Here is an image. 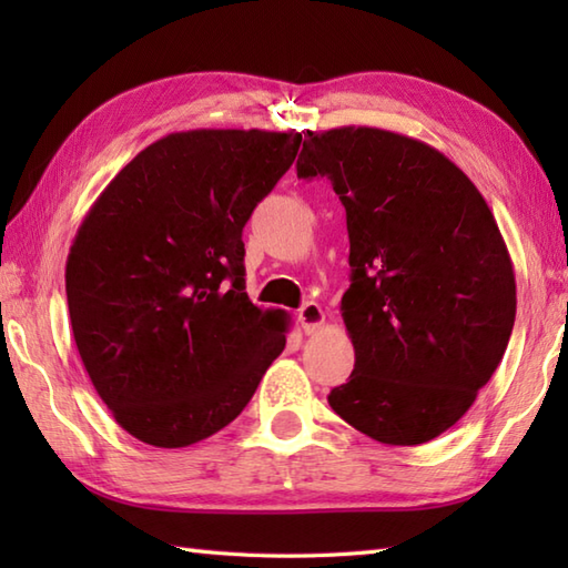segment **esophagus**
Listing matches in <instances>:
<instances>
[{"label": "esophagus", "mask_w": 568, "mask_h": 568, "mask_svg": "<svg viewBox=\"0 0 568 568\" xmlns=\"http://www.w3.org/2000/svg\"><path fill=\"white\" fill-rule=\"evenodd\" d=\"M297 320H300V324H303L305 334H312V332H317L322 324H324V312H322V307L317 303H312V300H310V303H305L303 307H300Z\"/></svg>", "instance_id": "esophagus-1"}]
</instances>
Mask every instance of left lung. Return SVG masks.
<instances>
[{
  "label": "left lung",
  "instance_id": "1",
  "mask_svg": "<svg viewBox=\"0 0 568 568\" xmlns=\"http://www.w3.org/2000/svg\"><path fill=\"white\" fill-rule=\"evenodd\" d=\"M327 175L346 210L342 317L354 373L329 405L366 437L417 446L454 427L515 324V271L496 216L429 143L376 126L305 131L297 178Z\"/></svg>",
  "mask_w": 568,
  "mask_h": 568
}]
</instances>
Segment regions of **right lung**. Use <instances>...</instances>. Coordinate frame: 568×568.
<instances>
[{"mask_svg": "<svg viewBox=\"0 0 568 568\" xmlns=\"http://www.w3.org/2000/svg\"><path fill=\"white\" fill-rule=\"evenodd\" d=\"M303 134L175 131L114 175L65 263L72 336L119 427L159 449L236 419L285 348L283 310L248 300L241 232Z\"/></svg>", "mask_w": 568, "mask_h": 568, "instance_id": "right-lung-1", "label": "right lung"}]
</instances>
